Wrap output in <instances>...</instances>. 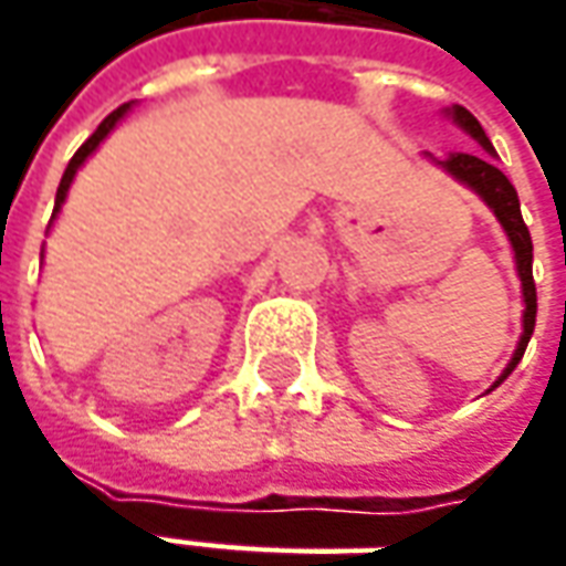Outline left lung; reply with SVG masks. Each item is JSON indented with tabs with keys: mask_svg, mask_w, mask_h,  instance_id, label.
<instances>
[{
	"mask_svg": "<svg viewBox=\"0 0 566 566\" xmlns=\"http://www.w3.org/2000/svg\"><path fill=\"white\" fill-rule=\"evenodd\" d=\"M444 116L453 122L457 128H463L469 138L479 144L482 150H472V154L457 150V154H447L444 160H438V157L424 154V160H431L434 166H441L453 182L467 186L469 191H475V195L485 201V207L494 213V220L501 223L504 235H507V242H511L513 261H516V276H520V290H523V334H520V343H516V349H513L507 368L501 371V378L491 384V390H494V387H497V384H504L507 375H511L513 368L520 365L523 353H526V346H530V337H533V331H535L533 239H530V229H526V223H523V213H520L516 188H513L511 179L494 166L497 154H494V147H491L485 128H482L479 119L469 113L467 106H460V103L447 106Z\"/></svg>",
	"mask_w": 566,
	"mask_h": 566,
	"instance_id": "8db88e82",
	"label": "left lung"
}]
</instances>
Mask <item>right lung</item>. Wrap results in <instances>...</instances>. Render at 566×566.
Segmentation results:
<instances>
[{"label": "right lung", "instance_id": "obj_1", "mask_svg": "<svg viewBox=\"0 0 566 566\" xmlns=\"http://www.w3.org/2000/svg\"><path fill=\"white\" fill-rule=\"evenodd\" d=\"M128 109H132V103H122L119 109H113V113H109L106 119L99 122L97 132H94V135H91L87 142L77 147V154H75V157H72V160H69V166H65V172H62V182H59V188H55V207H53V220H50V227H53V223H55L59 210H62V205H65V198H69V188H72V182H75L77 169L87 164V157H91V154L97 150L99 144L109 138V132H113V128H116V125H119V122L125 119V116H128Z\"/></svg>", "mask_w": 566, "mask_h": 566}]
</instances>
